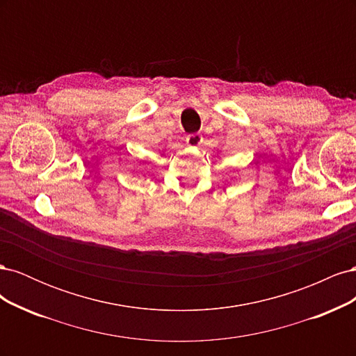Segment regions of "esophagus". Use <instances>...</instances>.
Listing matches in <instances>:
<instances>
[{"mask_svg": "<svg viewBox=\"0 0 356 356\" xmlns=\"http://www.w3.org/2000/svg\"><path fill=\"white\" fill-rule=\"evenodd\" d=\"M202 141H203V138L200 134H190L186 138V143L188 147H199L202 144Z\"/></svg>", "mask_w": 356, "mask_h": 356, "instance_id": "34e87169", "label": "esophagus"}]
</instances>
